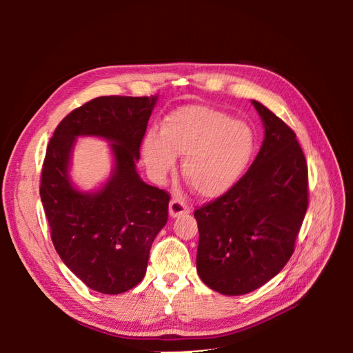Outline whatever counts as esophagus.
Instances as JSON below:
<instances>
[{
	"instance_id": "1",
	"label": "esophagus",
	"mask_w": 353,
	"mask_h": 353,
	"mask_svg": "<svg viewBox=\"0 0 353 353\" xmlns=\"http://www.w3.org/2000/svg\"><path fill=\"white\" fill-rule=\"evenodd\" d=\"M190 212V205L186 203L183 199H172L170 201V215L171 216H179L182 214H188Z\"/></svg>"
}]
</instances>
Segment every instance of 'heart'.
<instances>
[{"label":"heart","mask_w":353,"mask_h":353,"mask_svg":"<svg viewBox=\"0 0 353 353\" xmlns=\"http://www.w3.org/2000/svg\"><path fill=\"white\" fill-rule=\"evenodd\" d=\"M252 127L208 106L179 108L163 119L161 133H148L142 157L150 172L162 179L182 156V171L199 196L215 199L234 188L252 161Z\"/></svg>","instance_id":"heart-1"}]
</instances>
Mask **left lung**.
<instances>
[{
	"instance_id": "8db88e82",
	"label": "left lung",
	"mask_w": 353,
	"mask_h": 353,
	"mask_svg": "<svg viewBox=\"0 0 353 353\" xmlns=\"http://www.w3.org/2000/svg\"><path fill=\"white\" fill-rule=\"evenodd\" d=\"M252 103L265 129L256 159L234 188L194 212L197 273L226 296L247 294L281 272L308 209V165L296 133Z\"/></svg>"
}]
</instances>
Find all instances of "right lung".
Wrapping results in <instances>:
<instances>
[{"label":"right lung","instance_id":"right-lung-1","mask_svg":"<svg viewBox=\"0 0 353 353\" xmlns=\"http://www.w3.org/2000/svg\"><path fill=\"white\" fill-rule=\"evenodd\" d=\"M157 97H99L56 127L42 165L41 200L59 256L103 294H121L145 274L150 249L168 220L170 194L141 181L139 148ZM77 136L111 142L116 168L97 193H81L68 176Z\"/></svg>","mask_w":353,"mask_h":353}]
</instances>
